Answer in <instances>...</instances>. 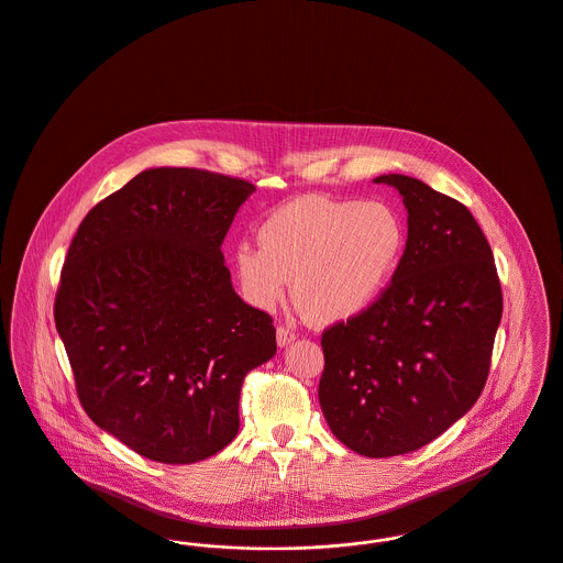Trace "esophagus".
<instances>
[{"instance_id":"obj_1","label":"esophagus","mask_w":563,"mask_h":563,"mask_svg":"<svg viewBox=\"0 0 563 563\" xmlns=\"http://www.w3.org/2000/svg\"><path fill=\"white\" fill-rule=\"evenodd\" d=\"M295 339H297V333H295L292 329H288V327H277V345H279V347L290 345Z\"/></svg>"}]
</instances>
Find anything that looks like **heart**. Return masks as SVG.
<instances>
[{
	"instance_id": "obj_1",
	"label": "heart",
	"mask_w": 563,
	"mask_h": 563,
	"mask_svg": "<svg viewBox=\"0 0 563 563\" xmlns=\"http://www.w3.org/2000/svg\"><path fill=\"white\" fill-rule=\"evenodd\" d=\"M258 243H239L232 254L245 299L271 311L292 279L300 311L316 324H338L386 292L406 250V228L379 200L302 196L264 220Z\"/></svg>"
}]
</instances>
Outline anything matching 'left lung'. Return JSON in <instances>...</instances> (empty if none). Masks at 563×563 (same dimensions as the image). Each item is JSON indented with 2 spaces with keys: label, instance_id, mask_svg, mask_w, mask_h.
Here are the masks:
<instances>
[{
  "label": "left lung",
  "instance_id": "left-lung-1",
  "mask_svg": "<svg viewBox=\"0 0 563 563\" xmlns=\"http://www.w3.org/2000/svg\"><path fill=\"white\" fill-rule=\"evenodd\" d=\"M374 181L404 198L406 252L365 313L324 331L318 399L341 444L384 459L427 446L478 401L501 288L465 205L406 175Z\"/></svg>",
  "mask_w": 563,
  "mask_h": 563
}]
</instances>
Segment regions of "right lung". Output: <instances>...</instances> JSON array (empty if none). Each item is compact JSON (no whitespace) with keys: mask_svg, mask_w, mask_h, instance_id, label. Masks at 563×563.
Wrapping results in <instances>:
<instances>
[{"mask_svg":"<svg viewBox=\"0 0 563 563\" xmlns=\"http://www.w3.org/2000/svg\"><path fill=\"white\" fill-rule=\"evenodd\" d=\"M247 181L147 168L78 225L55 327L89 418L157 463L213 456L239 431L245 375L275 356L268 313L241 299L222 241Z\"/></svg>","mask_w":563,"mask_h":563,"instance_id":"1","label":"right lung"}]
</instances>
